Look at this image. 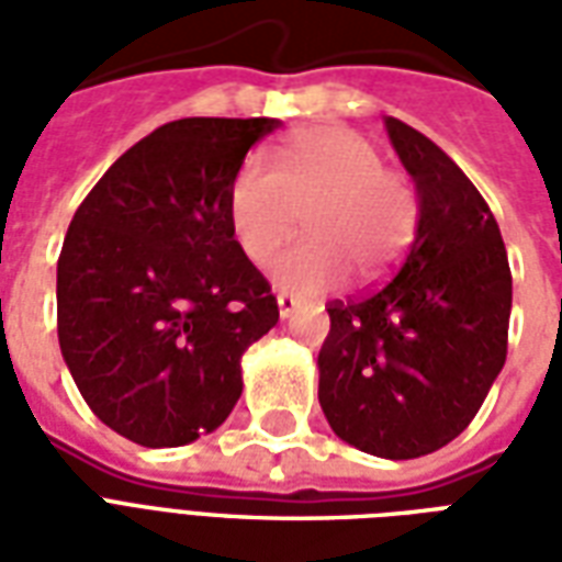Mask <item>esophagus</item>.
<instances>
[{"mask_svg": "<svg viewBox=\"0 0 562 562\" xmlns=\"http://www.w3.org/2000/svg\"><path fill=\"white\" fill-rule=\"evenodd\" d=\"M277 306H280V318L285 322V318H292L301 310V301L292 297V294H277Z\"/></svg>", "mask_w": 562, "mask_h": 562, "instance_id": "34e87169", "label": "esophagus"}]
</instances>
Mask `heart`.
<instances>
[{
    "label": "heart",
    "mask_w": 562,
    "mask_h": 562,
    "mask_svg": "<svg viewBox=\"0 0 562 562\" xmlns=\"http://www.w3.org/2000/svg\"><path fill=\"white\" fill-rule=\"evenodd\" d=\"M301 216L310 237L270 258L268 277L282 292L310 297L337 289L346 270L361 285L389 280L413 244L418 198L358 132L306 128L280 149V171L246 159L228 189V222L252 261L285 244Z\"/></svg>",
    "instance_id": "heart-1"
}]
</instances>
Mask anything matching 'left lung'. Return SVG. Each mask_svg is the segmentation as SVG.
<instances>
[{"instance_id": "1", "label": "left lung", "mask_w": 562, "mask_h": 562, "mask_svg": "<svg viewBox=\"0 0 562 562\" xmlns=\"http://www.w3.org/2000/svg\"><path fill=\"white\" fill-rule=\"evenodd\" d=\"M418 192L409 252L376 292L328 304L318 403L367 454L409 460L448 446L506 364L512 270L494 213L434 140L385 116Z\"/></svg>"}]
</instances>
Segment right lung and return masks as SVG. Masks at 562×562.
Returning <instances> with one entry per match:
<instances>
[{"label":"right lung","instance_id":"add662e5","mask_svg":"<svg viewBox=\"0 0 562 562\" xmlns=\"http://www.w3.org/2000/svg\"><path fill=\"white\" fill-rule=\"evenodd\" d=\"M270 116L165 123L104 171L56 265V330L75 385L144 448L213 434L240 401V358L280 318L234 240L228 189Z\"/></svg>","mask_w":562,"mask_h":562}]
</instances>
